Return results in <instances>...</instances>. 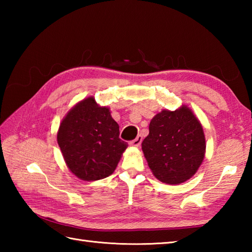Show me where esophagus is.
Here are the masks:
<instances>
[{
    "instance_id": "obj_1",
    "label": "esophagus",
    "mask_w": 252,
    "mask_h": 252,
    "mask_svg": "<svg viewBox=\"0 0 252 252\" xmlns=\"http://www.w3.org/2000/svg\"><path fill=\"white\" fill-rule=\"evenodd\" d=\"M143 141V136L142 135H137L136 138H134V140L130 142V145L133 146V147H138L141 145V143Z\"/></svg>"
}]
</instances>
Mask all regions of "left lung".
<instances>
[{
    "label": "left lung",
    "instance_id": "1",
    "mask_svg": "<svg viewBox=\"0 0 252 252\" xmlns=\"http://www.w3.org/2000/svg\"><path fill=\"white\" fill-rule=\"evenodd\" d=\"M142 149L155 178L179 185L189 180L203 161L206 137L200 121L189 107L163 109L149 123Z\"/></svg>",
    "mask_w": 252,
    "mask_h": 252
}]
</instances>
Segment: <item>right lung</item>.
Returning a JSON list of instances; mask_svg holds the SVG:
<instances>
[{
  "instance_id": "add662e5",
  "label": "right lung",
  "mask_w": 252,
  "mask_h": 252,
  "mask_svg": "<svg viewBox=\"0 0 252 252\" xmlns=\"http://www.w3.org/2000/svg\"><path fill=\"white\" fill-rule=\"evenodd\" d=\"M110 114L108 107L99 106L90 96L74 105L61 122L57 143L68 169L80 180L109 176L127 148Z\"/></svg>"
}]
</instances>
